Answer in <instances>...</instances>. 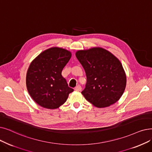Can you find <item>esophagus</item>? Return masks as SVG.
<instances>
[{
    "mask_svg": "<svg viewBox=\"0 0 152 152\" xmlns=\"http://www.w3.org/2000/svg\"><path fill=\"white\" fill-rule=\"evenodd\" d=\"M75 90L76 91H81V86L77 85L76 87H75Z\"/></svg>",
    "mask_w": 152,
    "mask_h": 152,
    "instance_id": "obj_1",
    "label": "esophagus"
}]
</instances>
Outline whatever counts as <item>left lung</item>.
I'll return each instance as SVG.
<instances>
[{
    "label": "left lung",
    "mask_w": 152,
    "mask_h": 152,
    "mask_svg": "<svg viewBox=\"0 0 152 152\" xmlns=\"http://www.w3.org/2000/svg\"><path fill=\"white\" fill-rule=\"evenodd\" d=\"M76 56L87 77L86 87L81 92L86 99L99 108L108 107L119 100L127 78L118 59L99 47L79 50Z\"/></svg>",
    "instance_id": "obj_1"
}]
</instances>
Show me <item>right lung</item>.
Segmentation results:
<instances>
[{
	"label": "right lung",
	"instance_id": "1",
	"mask_svg": "<svg viewBox=\"0 0 152 152\" xmlns=\"http://www.w3.org/2000/svg\"><path fill=\"white\" fill-rule=\"evenodd\" d=\"M71 57L69 51L53 47L43 51L30 63L26 76L27 88L31 98L40 106L57 109L74 91L61 75Z\"/></svg>",
	"mask_w": 152,
	"mask_h": 152
}]
</instances>
